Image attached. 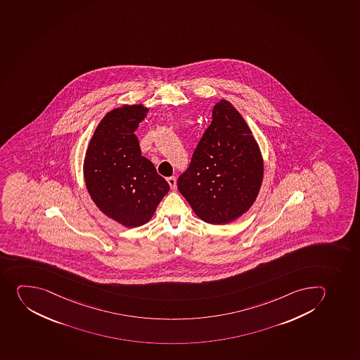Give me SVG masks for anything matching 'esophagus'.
I'll return each mask as SVG.
<instances>
[{
    "label": "esophagus",
    "instance_id": "34e87169",
    "mask_svg": "<svg viewBox=\"0 0 360 360\" xmlns=\"http://www.w3.org/2000/svg\"><path fill=\"white\" fill-rule=\"evenodd\" d=\"M167 181H168L169 185H170V188L174 190V188H176V177L175 176H172V177H168L167 179Z\"/></svg>",
    "mask_w": 360,
    "mask_h": 360
}]
</instances>
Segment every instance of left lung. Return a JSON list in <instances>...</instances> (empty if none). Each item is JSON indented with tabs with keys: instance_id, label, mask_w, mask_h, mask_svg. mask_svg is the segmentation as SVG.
I'll list each match as a JSON object with an SVG mask.
<instances>
[{
	"instance_id": "left-lung-1",
	"label": "left lung",
	"mask_w": 360,
	"mask_h": 360,
	"mask_svg": "<svg viewBox=\"0 0 360 360\" xmlns=\"http://www.w3.org/2000/svg\"><path fill=\"white\" fill-rule=\"evenodd\" d=\"M263 172L261 150L247 122L231 103L221 99L213 108L211 125L177 186L201 220L224 224L254 204Z\"/></svg>"
}]
</instances>
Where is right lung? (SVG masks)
Segmentation results:
<instances>
[{"label":"right lung","mask_w":360,"mask_h":360,"mask_svg":"<svg viewBox=\"0 0 360 360\" xmlns=\"http://www.w3.org/2000/svg\"><path fill=\"white\" fill-rule=\"evenodd\" d=\"M142 105L106 113L95 129L83 165L90 197L97 207L125 227L148 222L169 184L141 156L136 129L147 116Z\"/></svg>","instance_id":"right-lung-1"}]
</instances>
